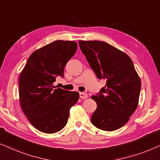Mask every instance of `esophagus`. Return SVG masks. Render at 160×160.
I'll use <instances>...</instances> for the list:
<instances>
[{
  "instance_id": "obj_1",
  "label": "esophagus",
  "mask_w": 160,
  "mask_h": 160,
  "mask_svg": "<svg viewBox=\"0 0 160 160\" xmlns=\"http://www.w3.org/2000/svg\"><path fill=\"white\" fill-rule=\"evenodd\" d=\"M80 97L81 98V99H86V98L88 97V96L86 93L81 92V93H80Z\"/></svg>"
}]
</instances>
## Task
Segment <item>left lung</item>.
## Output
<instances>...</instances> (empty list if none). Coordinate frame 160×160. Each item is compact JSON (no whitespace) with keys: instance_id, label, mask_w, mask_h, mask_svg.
Masks as SVG:
<instances>
[{"instance_id":"obj_1","label":"left lung","mask_w":160,"mask_h":160,"mask_svg":"<svg viewBox=\"0 0 160 160\" xmlns=\"http://www.w3.org/2000/svg\"><path fill=\"white\" fill-rule=\"evenodd\" d=\"M79 45L97 78L106 80L100 92L91 97L97 105L91 123L102 130H116L138 107L140 79L131 58L115 47L100 41H79Z\"/></svg>"}]
</instances>
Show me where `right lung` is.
Returning <instances> with one entry per match:
<instances>
[{
  "label": "right lung",
  "instance_id": "add662e5",
  "mask_svg": "<svg viewBox=\"0 0 160 160\" xmlns=\"http://www.w3.org/2000/svg\"><path fill=\"white\" fill-rule=\"evenodd\" d=\"M78 44L58 40L30 55L19 79L22 110L36 129L52 134L67 123L69 110L79 99V93L55 88L53 82L63 77L67 63L76 52Z\"/></svg>",
  "mask_w": 160,
  "mask_h": 160
}]
</instances>
